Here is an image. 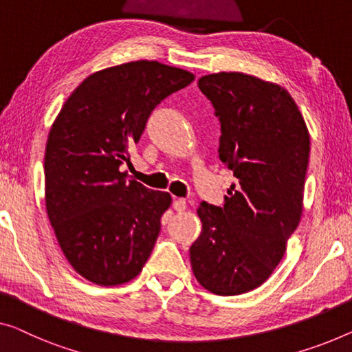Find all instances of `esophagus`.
<instances>
[{
    "label": "esophagus",
    "instance_id": "esophagus-1",
    "mask_svg": "<svg viewBox=\"0 0 352 352\" xmlns=\"http://www.w3.org/2000/svg\"><path fill=\"white\" fill-rule=\"evenodd\" d=\"M172 207H174V210H177V212H185L188 208V204L185 199H175L174 204H172Z\"/></svg>",
    "mask_w": 352,
    "mask_h": 352
}]
</instances>
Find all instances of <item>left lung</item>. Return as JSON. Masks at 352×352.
<instances>
[{
  "instance_id": "left-lung-1",
  "label": "left lung",
  "mask_w": 352,
  "mask_h": 352,
  "mask_svg": "<svg viewBox=\"0 0 352 352\" xmlns=\"http://www.w3.org/2000/svg\"><path fill=\"white\" fill-rule=\"evenodd\" d=\"M221 122L219 160L232 170L224 207L202 202L190 248L199 285L239 296L269 280L303 213L310 133L289 91L243 72L199 78Z\"/></svg>"
}]
</instances>
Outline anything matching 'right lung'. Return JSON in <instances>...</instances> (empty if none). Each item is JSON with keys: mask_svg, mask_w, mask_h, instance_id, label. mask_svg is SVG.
<instances>
[{"mask_svg": "<svg viewBox=\"0 0 352 352\" xmlns=\"http://www.w3.org/2000/svg\"><path fill=\"white\" fill-rule=\"evenodd\" d=\"M194 74L160 61H131L88 76L63 104L45 145V208L72 269L99 286L142 272L170 207L120 170L162 99Z\"/></svg>", "mask_w": 352, "mask_h": 352, "instance_id": "1", "label": "right lung"}]
</instances>
